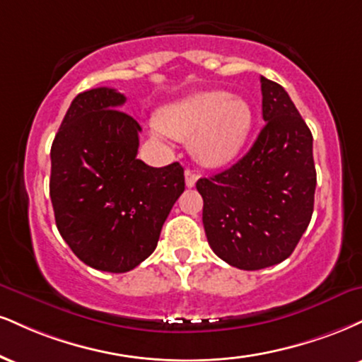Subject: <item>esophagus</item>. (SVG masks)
Listing matches in <instances>:
<instances>
[{
  "label": "esophagus",
  "instance_id": "obj_1",
  "mask_svg": "<svg viewBox=\"0 0 362 362\" xmlns=\"http://www.w3.org/2000/svg\"><path fill=\"white\" fill-rule=\"evenodd\" d=\"M197 178H199V175L194 172V170H190V168L185 170V185L187 187H194L195 182H197Z\"/></svg>",
  "mask_w": 362,
  "mask_h": 362
}]
</instances>
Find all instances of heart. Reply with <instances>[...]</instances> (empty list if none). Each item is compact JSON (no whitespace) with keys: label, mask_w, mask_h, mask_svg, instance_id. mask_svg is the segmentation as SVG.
I'll return each mask as SVG.
<instances>
[{"label":"heart","mask_w":362,"mask_h":362,"mask_svg":"<svg viewBox=\"0 0 362 362\" xmlns=\"http://www.w3.org/2000/svg\"><path fill=\"white\" fill-rule=\"evenodd\" d=\"M255 112L245 98L228 90H199L162 110L156 136L192 139V151L209 167L226 165L243 150L250 136Z\"/></svg>","instance_id":"b5f03b06"}]
</instances>
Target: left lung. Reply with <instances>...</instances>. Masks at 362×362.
<instances>
[{
  "label": "left lung",
  "instance_id": "obj_1",
  "mask_svg": "<svg viewBox=\"0 0 362 362\" xmlns=\"http://www.w3.org/2000/svg\"><path fill=\"white\" fill-rule=\"evenodd\" d=\"M263 119L247 153L197 180L212 251L239 269L281 263L297 247L313 212L317 173L312 133L280 84L261 76Z\"/></svg>",
  "mask_w": 362,
  "mask_h": 362
}]
</instances>
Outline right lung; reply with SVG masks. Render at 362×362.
Listing matches in <instances>:
<instances>
[{"label":"right lung","instance_id":"right-lung-1","mask_svg":"<svg viewBox=\"0 0 362 362\" xmlns=\"http://www.w3.org/2000/svg\"><path fill=\"white\" fill-rule=\"evenodd\" d=\"M126 98L98 87L74 99L52 143L50 199L60 236L90 268L124 273L155 251L185 190L180 163L136 158L141 126L119 111Z\"/></svg>","mask_w":362,"mask_h":362}]
</instances>
